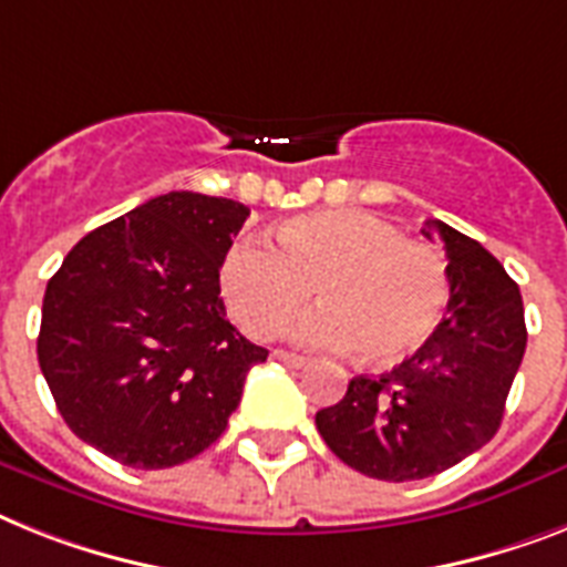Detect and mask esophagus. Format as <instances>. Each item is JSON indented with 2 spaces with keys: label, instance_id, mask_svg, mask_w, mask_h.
<instances>
[{
  "label": "esophagus",
  "instance_id": "34e87169",
  "mask_svg": "<svg viewBox=\"0 0 567 567\" xmlns=\"http://www.w3.org/2000/svg\"><path fill=\"white\" fill-rule=\"evenodd\" d=\"M275 359L287 364V368H307V364H310V359L298 357V353H289V350H275Z\"/></svg>",
  "mask_w": 567,
  "mask_h": 567
}]
</instances>
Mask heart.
Here are the masks:
<instances>
[{
  "label": "heart",
  "instance_id": "1",
  "mask_svg": "<svg viewBox=\"0 0 567 567\" xmlns=\"http://www.w3.org/2000/svg\"><path fill=\"white\" fill-rule=\"evenodd\" d=\"M278 251L257 240L228 249L219 284L231 316L251 336H278L310 301L321 310L295 327L312 348L350 350L368 364L411 357L441 321L446 269L432 249L405 243L391 223L364 210H316L287 219Z\"/></svg>",
  "mask_w": 567,
  "mask_h": 567
}]
</instances>
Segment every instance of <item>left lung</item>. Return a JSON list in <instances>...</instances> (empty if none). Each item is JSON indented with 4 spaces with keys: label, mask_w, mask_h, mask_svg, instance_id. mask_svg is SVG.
<instances>
[{
    "label": "left lung",
    "mask_w": 567,
    "mask_h": 567,
    "mask_svg": "<svg viewBox=\"0 0 567 567\" xmlns=\"http://www.w3.org/2000/svg\"><path fill=\"white\" fill-rule=\"evenodd\" d=\"M423 234L441 237L449 257L446 316L400 368L353 377L344 400L316 414L339 461L394 484L437 475L493 441L527 348L522 292L504 266L441 219H425Z\"/></svg>",
    "instance_id": "obj_1"
}]
</instances>
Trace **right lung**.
<instances>
[{"mask_svg": "<svg viewBox=\"0 0 567 567\" xmlns=\"http://www.w3.org/2000/svg\"><path fill=\"white\" fill-rule=\"evenodd\" d=\"M249 208L171 190L89 231L49 280L40 371L65 425L135 470L185 463L226 432L251 364L219 266Z\"/></svg>", "mask_w": 567, "mask_h": 567, "instance_id": "add662e5", "label": "right lung"}]
</instances>
